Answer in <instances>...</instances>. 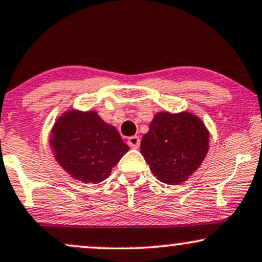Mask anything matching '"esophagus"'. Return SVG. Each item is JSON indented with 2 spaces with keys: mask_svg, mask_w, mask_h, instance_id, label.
Segmentation results:
<instances>
[{
  "mask_svg": "<svg viewBox=\"0 0 262 262\" xmlns=\"http://www.w3.org/2000/svg\"><path fill=\"white\" fill-rule=\"evenodd\" d=\"M128 145L130 147H133V149H138V147L140 146V139L139 137H137V135H134V137H130L128 138Z\"/></svg>",
  "mask_w": 262,
  "mask_h": 262,
  "instance_id": "34e87169",
  "label": "esophagus"
}]
</instances>
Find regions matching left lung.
Wrapping results in <instances>:
<instances>
[{
  "mask_svg": "<svg viewBox=\"0 0 262 262\" xmlns=\"http://www.w3.org/2000/svg\"><path fill=\"white\" fill-rule=\"evenodd\" d=\"M209 143V130L198 116L159 112L141 139L140 152L160 182L177 185L201 166Z\"/></svg>",
  "mask_w": 262,
  "mask_h": 262,
  "instance_id": "left-lung-1",
  "label": "left lung"
}]
</instances>
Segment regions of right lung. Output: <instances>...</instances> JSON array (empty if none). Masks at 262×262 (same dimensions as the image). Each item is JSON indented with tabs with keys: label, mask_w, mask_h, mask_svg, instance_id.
Wrapping results in <instances>:
<instances>
[{
	"label": "right lung",
	"mask_w": 262,
	"mask_h": 262,
	"mask_svg": "<svg viewBox=\"0 0 262 262\" xmlns=\"http://www.w3.org/2000/svg\"><path fill=\"white\" fill-rule=\"evenodd\" d=\"M50 145L56 161L71 177L94 184L108 177L129 150L116 127L96 111L78 110H68L57 118Z\"/></svg>",
	"instance_id": "obj_1"
}]
</instances>
